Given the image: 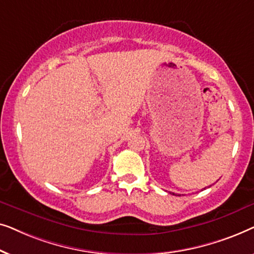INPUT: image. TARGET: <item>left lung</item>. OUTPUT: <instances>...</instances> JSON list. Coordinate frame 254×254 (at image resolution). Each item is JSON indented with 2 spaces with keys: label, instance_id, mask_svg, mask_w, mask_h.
<instances>
[{
  "label": "left lung",
  "instance_id": "left-lung-1",
  "mask_svg": "<svg viewBox=\"0 0 254 254\" xmlns=\"http://www.w3.org/2000/svg\"><path fill=\"white\" fill-rule=\"evenodd\" d=\"M173 195H175V193H173Z\"/></svg>",
  "mask_w": 254,
  "mask_h": 254
}]
</instances>
